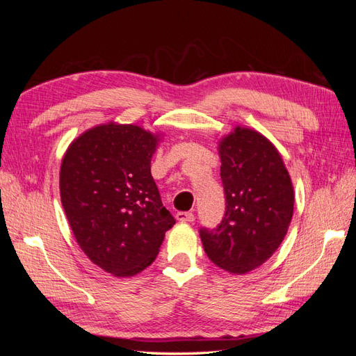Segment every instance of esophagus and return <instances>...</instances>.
I'll list each match as a JSON object with an SVG mask.
<instances>
[{
  "label": "esophagus",
  "instance_id": "esophagus-1",
  "mask_svg": "<svg viewBox=\"0 0 356 356\" xmlns=\"http://www.w3.org/2000/svg\"><path fill=\"white\" fill-rule=\"evenodd\" d=\"M177 220L179 221V222H193L196 220V217H195V213L193 212H177Z\"/></svg>",
  "mask_w": 356,
  "mask_h": 356
}]
</instances>
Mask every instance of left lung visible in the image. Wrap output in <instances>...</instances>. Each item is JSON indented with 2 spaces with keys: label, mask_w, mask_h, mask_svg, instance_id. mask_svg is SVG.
<instances>
[{
  "label": "left lung",
  "mask_w": 356,
  "mask_h": 356,
  "mask_svg": "<svg viewBox=\"0 0 356 356\" xmlns=\"http://www.w3.org/2000/svg\"><path fill=\"white\" fill-rule=\"evenodd\" d=\"M225 212L215 229H200L209 260L243 275L282 243L294 211V190L281 154L252 129L236 127L221 139Z\"/></svg>",
  "instance_id": "left-lung-1"
}]
</instances>
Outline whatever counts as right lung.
I'll use <instances>...</instances> for the list:
<instances>
[{
  "label": "right lung",
  "mask_w": 356,
  "mask_h": 356,
  "mask_svg": "<svg viewBox=\"0 0 356 356\" xmlns=\"http://www.w3.org/2000/svg\"><path fill=\"white\" fill-rule=\"evenodd\" d=\"M157 136L108 123L79 136L60 166V200L71 230L92 263L134 276L154 261L175 218L152 177Z\"/></svg>",
  "instance_id": "obj_1"
}]
</instances>
